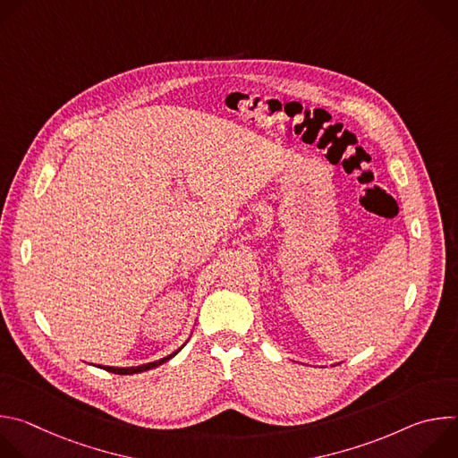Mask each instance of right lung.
Wrapping results in <instances>:
<instances>
[{"mask_svg": "<svg viewBox=\"0 0 458 458\" xmlns=\"http://www.w3.org/2000/svg\"><path fill=\"white\" fill-rule=\"evenodd\" d=\"M184 346V344H182ZM181 346V348H182ZM181 348L179 350H175L174 353H170V355H166V357H163V359H159V360H154V362H148V364H141V366H132V368H114V366H99V368H103V369H106V371H110V373H117V375H134V373H141V371H147V369H152V368H157V366H161L163 362H166V360H170L174 355H177L179 352H181Z\"/></svg>", "mask_w": 458, "mask_h": 458, "instance_id": "1", "label": "right lung"}]
</instances>
